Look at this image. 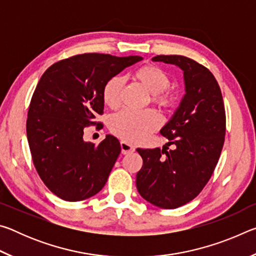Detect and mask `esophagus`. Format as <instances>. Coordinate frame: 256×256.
Returning <instances> with one entry per match:
<instances>
[{"mask_svg":"<svg viewBox=\"0 0 256 256\" xmlns=\"http://www.w3.org/2000/svg\"><path fill=\"white\" fill-rule=\"evenodd\" d=\"M120 149H122V154H132L134 150V146L132 144H128V142L122 141L120 142Z\"/></svg>","mask_w":256,"mask_h":256,"instance_id":"obj_1","label":"esophagus"}]
</instances>
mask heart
Wrapping results in <instances>:
<instances>
[{"label":"heart","instance_id":"heart-1","mask_svg":"<svg viewBox=\"0 0 256 256\" xmlns=\"http://www.w3.org/2000/svg\"><path fill=\"white\" fill-rule=\"evenodd\" d=\"M133 78L144 86L146 92L152 94L154 102L162 107H168L172 104V94L168 92L170 79L167 72L157 66H144L133 73ZM123 88V79L118 76L106 81L102 88V100L105 105L116 108L120 105V92ZM159 115L152 110L133 112L122 110L112 115L110 120V131L123 141L138 144L146 140L151 132L160 125Z\"/></svg>","mask_w":256,"mask_h":256}]
</instances>
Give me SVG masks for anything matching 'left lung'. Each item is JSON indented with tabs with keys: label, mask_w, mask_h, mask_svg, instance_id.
<instances>
[{
	"label": "left lung",
	"mask_w": 256,
	"mask_h": 256,
	"mask_svg": "<svg viewBox=\"0 0 256 256\" xmlns=\"http://www.w3.org/2000/svg\"><path fill=\"white\" fill-rule=\"evenodd\" d=\"M152 62L178 66L185 94L160 130L175 149L136 150L144 159L136 188L151 204L176 209L193 200L210 180L224 146L226 114L222 90L206 68L182 55H157Z\"/></svg>",
	"instance_id": "1"
}]
</instances>
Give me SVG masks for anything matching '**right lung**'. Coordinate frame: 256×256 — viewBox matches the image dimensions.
Wrapping results in <instances>:
<instances>
[{
    "label": "right lung",
    "instance_id": "1",
    "mask_svg": "<svg viewBox=\"0 0 256 256\" xmlns=\"http://www.w3.org/2000/svg\"><path fill=\"white\" fill-rule=\"evenodd\" d=\"M141 60L80 54L42 76L30 102L27 138L38 175L62 200H86L105 186L120 154V141L107 134L96 146L84 140V130L102 114L106 81Z\"/></svg>",
    "mask_w": 256,
    "mask_h": 256
}]
</instances>
